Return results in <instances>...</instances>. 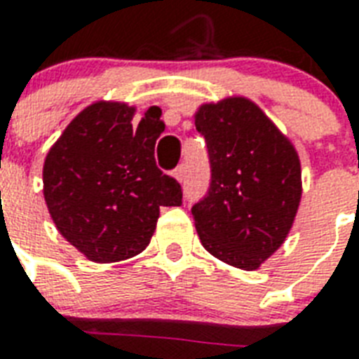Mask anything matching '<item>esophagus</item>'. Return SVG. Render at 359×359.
I'll return each instance as SVG.
<instances>
[{
  "mask_svg": "<svg viewBox=\"0 0 359 359\" xmlns=\"http://www.w3.org/2000/svg\"><path fill=\"white\" fill-rule=\"evenodd\" d=\"M173 177L179 180V182H182V180H184V177H186V165H184V163H180L179 168L175 169Z\"/></svg>",
  "mask_w": 359,
  "mask_h": 359,
  "instance_id": "esophagus-1",
  "label": "esophagus"
}]
</instances>
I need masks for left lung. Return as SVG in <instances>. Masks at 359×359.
Returning <instances> with one entry per match:
<instances>
[{"label": "left lung", "mask_w": 359, "mask_h": 359, "mask_svg": "<svg viewBox=\"0 0 359 359\" xmlns=\"http://www.w3.org/2000/svg\"><path fill=\"white\" fill-rule=\"evenodd\" d=\"M196 128L210 158V188L191 214L203 248L219 261L257 270L281 248L302 199L294 145L245 97L201 104Z\"/></svg>", "instance_id": "left-lung-1"}]
</instances>
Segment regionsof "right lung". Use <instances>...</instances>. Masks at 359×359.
Returning <instances> with one entry per match:
<instances>
[{
    "label": "right lung",
    "instance_id": "right-lung-1",
    "mask_svg": "<svg viewBox=\"0 0 359 359\" xmlns=\"http://www.w3.org/2000/svg\"><path fill=\"white\" fill-rule=\"evenodd\" d=\"M134 106L98 100L76 115L48 151L44 201L57 231L93 262H119L145 250L160 207L182 190L156 168L160 111L132 124Z\"/></svg>",
    "mask_w": 359,
    "mask_h": 359
}]
</instances>
